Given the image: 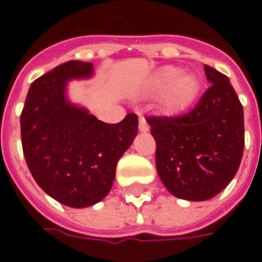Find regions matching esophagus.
<instances>
[{"mask_svg":"<svg viewBox=\"0 0 262 262\" xmlns=\"http://www.w3.org/2000/svg\"><path fill=\"white\" fill-rule=\"evenodd\" d=\"M139 130L140 132H147L148 130V123L144 119V116H139Z\"/></svg>","mask_w":262,"mask_h":262,"instance_id":"obj_1","label":"esophagus"}]
</instances>
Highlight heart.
<instances>
[{
	"mask_svg": "<svg viewBox=\"0 0 262 262\" xmlns=\"http://www.w3.org/2000/svg\"><path fill=\"white\" fill-rule=\"evenodd\" d=\"M154 92H164L163 105L168 112H180L188 108L199 91V81L191 74L172 66L159 70L153 78Z\"/></svg>",
	"mask_w": 262,
	"mask_h": 262,
	"instance_id": "1",
	"label": "heart"
}]
</instances>
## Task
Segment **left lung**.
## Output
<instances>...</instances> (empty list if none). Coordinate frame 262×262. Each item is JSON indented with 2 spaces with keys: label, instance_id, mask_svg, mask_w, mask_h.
I'll list each match as a JSON object with an SVG mask.
<instances>
[{
  "label": "left lung",
  "instance_id": "left-lung-1",
  "mask_svg": "<svg viewBox=\"0 0 262 262\" xmlns=\"http://www.w3.org/2000/svg\"><path fill=\"white\" fill-rule=\"evenodd\" d=\"M210 86L189 112L147 116L156 140V167L174 196L206 201L236 176L244 150V114L225 74L205 66Z\"/></svg>",
  "mask_w": 262,
  "mask_h": 262
}]
</instances>
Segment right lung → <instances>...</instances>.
Here are the masks:
<instances>
[{"label":"right lung","mask_w":262,"mask_h":262,"mask_svg":"<svg viewBox=\"0 0 262 262\" xmlns=\"http://www.w3.org/2000/svg\"><path fill=\"white\" fill-rule=\"evenodd\" d=\"M92 71V63L78 60L57 66L32 82L20 114L22 150L32 177L71 208L91 206L108 195L139 125L136 114L105 123L67 101V81L88 78Z\"/></svg>","instance_id":"add662e5"}]
</instances>
